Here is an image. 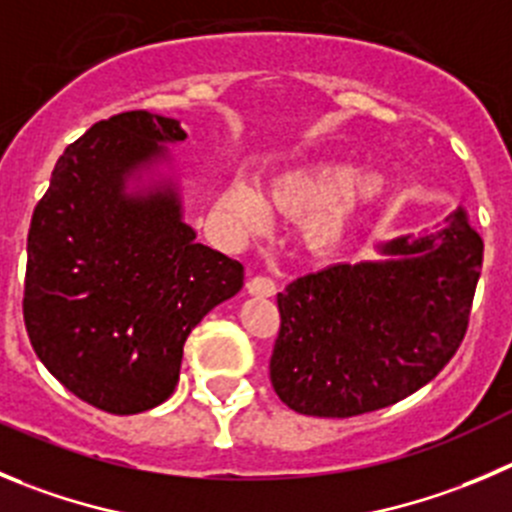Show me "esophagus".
<instances>
[{"label": "esophagus", "mask_w": 512, "mask_h": 512, "mask_svg": "<svg viewBox=\"0 0 512 512\" xmlns=\"http://www.w3.org/2000/svg\"><path fill=\"white\" fill-rule=\"evenodd\" d=\"M248 294L253 296H274L276 294V281L269 276H251L246 284Z\"/></svg>", "instance_id": "34e87169"}]
</instances>
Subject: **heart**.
Segmentation results:
<instances>
[{
	"label": "heart",
	"mask_w": 512,
	"mask_h": 512,
	"mask_svg": "<svg viewBox=\"0 0 512 512\" xmlns=\"http://www.w3.org/2000/svg\"><path fill=\"white\" fill-rule=\"evenodd\" d=\"M387 191L379 170H359L352 160L316 158L276 173L266 198L248 180L236 178L223 191L221 208L243 228L261 231L271 223V208L299 218V238L311 256H329L344 246L364 208Z\"/></svg>",
	"instance_id": "obj_1"
}]
</instances>
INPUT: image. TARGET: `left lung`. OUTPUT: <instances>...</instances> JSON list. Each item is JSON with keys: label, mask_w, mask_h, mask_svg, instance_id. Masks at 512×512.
<instances>
[{"label": "left lung", "mask_w": 512, "mask_h": 512, "mask_svg": "<svg viewBox=\"0 0 512 512\" xmlns=\"http://www.w3.org/2000/svg\"><path fill=\"white\" fill-rule=\"evenodd\" d=\"M384 259L334 264L279 294L271 384L311 417H354L410 397L465 339L483 238L462 208L440 231L379 243Z\"/></svg>", "instance_id": "8db88e82"}]
</instances>
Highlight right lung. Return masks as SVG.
Here are the masks:
<instances>
[{
    "label": "right lung",
    "instance_id": "1",
    "mask_svg": "<svg viewBox=\"0 0 512 512\" xmlns=\"http://www.w3.org/2000/svg\"><path fill=\"white\" fill-rule=\"evenodd\" d=\"M178 120L133 110L67 145L27 238L24 324L52 377L113 415L173 394L193 326L243 286V266L183 221L168 145Z\"/></svg>",
    "mask_w": 512,
    "mask_h": 512
}]
</instances>
